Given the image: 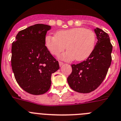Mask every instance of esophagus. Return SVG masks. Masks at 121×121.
Instances as JSON below:
<instances>
[{
  "label": "esophagus",
  "instance_id": "1",
  "mask_svg": "<svg viewBox=\"0 0 121 121\" xmlns=\"http://www.w3.org/2000/svg\"><path fill=\"white\" fill-rule=\"evenodd\" d=\"M64 64H65V63H64L63 62H61V61H59V65H60V67H61V66H63V65H64Z\"/></svg>",
  "mask_w": 121,
  "mask_h": 121
}]
</instances>
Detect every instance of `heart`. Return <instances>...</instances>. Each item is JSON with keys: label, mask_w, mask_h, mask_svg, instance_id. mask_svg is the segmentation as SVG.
Segmentation results:
<instances>
[{"label": "heart", "mask_w": 121, "mask_h": 121, "mask_svg": "<svg viewBox=\"0 0 121 121\" xmlns=\"http://www.w3.org/2000/svg\"><path fill=\"white\" fill-rule=\"evenodd\" d=\"M95 33L90 29L75 27L56 32L55 35H47L44 44L49 52L57 56L66 49L67 52L59 56L65 61L75 59L78 61L87 59L92 52L95 44Z\"/></svg>", "instance_id": "b5f03b06"}]
</instances>
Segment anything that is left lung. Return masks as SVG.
I'll list each match as a JSON object with an SVG mask.
<instances>
[{
    "mask_svg": "<svg viewBox=\"0 0 121 121\" xmlns=\"http://www.w3.org/2000/svg\"><path fill=\"white\" fill-rule=\"evenodd\" d=\"M97 41L90 56L80 63L72 65L68 82L71 89L80 93H89L97 89L105 78L111 63L113 46L108 35L96 28Z\"/></svg>",
    "mask_w": 121,
    "mask_h": 121,
    "instance_id": "1",
    "label": "left lung"
}]
</instances>
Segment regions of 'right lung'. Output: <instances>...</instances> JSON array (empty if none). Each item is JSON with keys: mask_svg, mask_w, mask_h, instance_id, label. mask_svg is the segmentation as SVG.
I'll return each instance as SVG.
<instances>
[{"mask_svg": "<svg viewBox=\"0 0 121 121\" xmlns=\"http://www.w3.org/2000/svg\"><path fill=\"white\" fill-rule=\"evenodd\" d=\"M50 26L35 24L19 31L12 43L11 67L19 85L33 95L44 94L51 86V75L60 68L58 61L44 44Z\"/></svg>", "mask_w": 121, "mask_h": 121, "instance_id": "add662e5", "label": "right lung"}]
</instances>
